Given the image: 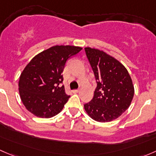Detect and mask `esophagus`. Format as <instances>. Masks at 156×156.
Segmentation results:
<instances>
[{"label":"esophagus","mask_w":156,"mask_h":156,"mask_svg":"<svg viewBox=\"0 0 156 156\" xmlns=\"http://www.w3.org/2000/svg\"><path fill=\"white\" fill-rule=\"evenodd\" d=\"M72 92H73L74 94H77V93L79 92V90H72Z\"/></svg>","instance_id":"esophagus-1"}]
</instances>
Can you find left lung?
<instances>
[{"label": "left lung", "instance_id": "obj_1", "mask_svg": "<svg viewBox=\"0 0 156 156\" xmlns=\"http://www.w3.org/2000/svg\"><path fill=\"white\" fill-rule=\"evenodd\" d=\"M97 87L90 102L84 105L88 115L108 122L122 115L133 100L134 88L128 72L119 61L97 49L85 48Z\"/></svg>", "mask_w": 156, "mask_h": 156}]
</instances>
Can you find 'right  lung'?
Instances as JSON below:
<instances>
[{
	"instance_id": "obj_1",
	"label": "right lung",
	"mask_w": 156,
	"mask_h": 156,
	"mask_svg": "<svg viewBox=\"0 0 156 156\" xmlns=\"http://www.w3.org/2000/svg\"><path fill=\"white\" fill-rule=\"evenodd\" d=\"M82 48L56 45L36 55L22 72L20 98L26 108L39 118L49 119L60 112L70 96L65 92L62 72L69 58Z\"/></svg>"
}]
</instances>
